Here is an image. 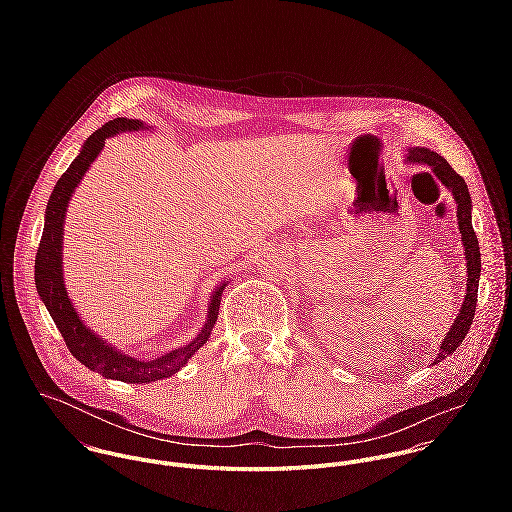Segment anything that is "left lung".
Here are the masks:
<instances>
[{
    "mask_svg": "<svg viewBox=\"0 0 512 512\" xmlns=\"http://www.w3.org/2000/svg\"><path fill=\"white\" fill-rule=\"evenodd\" d=\"M404 161L430 165V169L441 181V185L453 195L455 205H457V224H459V232H461V242L465 248L463 254H465V262H467V284H465L467 290H465L461 309H459L453 325L449 327V331L445 333V337L441 341L438 357L434 359V365H436L443 359H447L449 355H453V351L463 343V339L471 327L475 307H477L479 278H481V252H479V240L475 236L473 222H471V195H469V189H467V183L463 181V177L457 175L441 155L428 147H410Z\"/></svg>",
    "mask_w": 512,
    "mask_h": 512,
    "instance_id": "1",
    "label": "left lung"
}]
</instances>
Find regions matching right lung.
<instances>
[{"label": "right lung", "mask_w": 512, "mask_h": 512, "mask_svg": "<svg viewBox=\"0 0 512 512\" xmlns=\"http://www.w3.org/2000/svg\"><path fill=\"white\" fill-rule=\"evenodd\" d=\"M140 130H151V126H147L142 120L116 118L104 124L84 142L80 153L69 165V169L63 173V177L57 181L49 197L43 236L35 256V288L41 301L45 303L47 311L51 313L57 329L61 331L74 359L106 378L122 380L128 384H147L161 378H169L171 374L179 372L183 366L187 365V361L209 341L211 331L219 317L220 295L228 284L226 280L220 282L217 290L211 295L207 321L201 327L199 335L191 343L179 349H173L157 359H144L138 355L130 357L124 351L116 349L112 343H108L106 339L96 335L90 327H86V323L74 309L73 301L65 286V276H63V234H65L67 209L73 199L74 189L78 187V183L82 181L84 173L94 163V159L100 155L108 138L122 132H140Z\"/></svg>", "instance_id": "add662e5"}]
</instances>
